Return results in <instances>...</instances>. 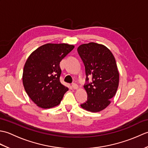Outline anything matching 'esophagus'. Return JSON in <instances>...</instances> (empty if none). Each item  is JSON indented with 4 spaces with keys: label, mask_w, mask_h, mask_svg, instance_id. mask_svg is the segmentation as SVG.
<instances>
[{
    "label": "esophagus",
    "mask_w": 148,
    "mask_h": 148,
    "mask_svg": "<svg viewBox=\"0 0 148 148\" xmlns=\"http://www.w3.org/2000/svg\"><path fill=\"white\" fill-rule=\"evenodd\" d=\"M72 88L73 89H74V90H76L77 88H78V86H77V84H76V83H72Z\"/></svg>",
    "instance_id": "1"
}]
</instances>
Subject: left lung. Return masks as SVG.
I'll return each instance as SVG.
<instances>
[{
	"label": "left lung",
	"mask_w": 148,
	"mask_h": 148,
	"mask_svg": "<svg viewBox=\"0 0 148 148\" xmlns=\"http://www.w3.org/2000/svg\"><path fill=\"white\" fill-rule=\"evenodd\" d=\"M77 52L85 67L84 88L87 100L81 108L91 112H99L111 103L119 84V72L112 53L105 46L95 42L84 44ZM92 80L89 81V77Z\"/></svg>",
	"instance_id": "1"
}]
</instances>
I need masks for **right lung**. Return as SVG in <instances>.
<instances>
[{"instance_id":"obj_1","label":"right lung","mask_w":148,"mask_h":148,"mask_svg":"<svg viewBox=\"0 0 148 148\" xmlns=\"http://www.w3.org/2000/svg\"><path fill=\"white\" fill-rule=\"evenodd\" d=\"M74 48L67 44L48 43L28 58L23 69V86L28 95L40 108L58 106L68 90L60 81V62Z\"/></svg>"}]
</instances>
